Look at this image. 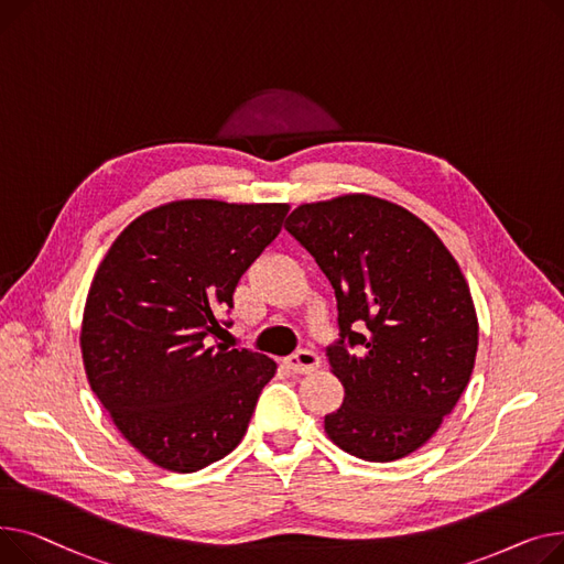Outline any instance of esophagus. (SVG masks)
<instances>
[{"label":"esophagus","instance_id":"obj_1","mask_svg":"<svg viewBox=\"0 0 564 564\" xmlns=\"http://www.w3.org/2000/svg\"><path fill=\"white\" fill-rule=\"evenodd\" d=\"M284 364H286V369L293 371V373H312V371L318 369L321 359H318V355H316L314 350L303 348V350H297V352L289 355V357L284 359Z\"/></svg>","mask_w":564,"mask_h":564}]
</instances>
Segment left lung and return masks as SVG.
Here are the masks:
<instances>
[{"label": "left lung", "mask_w": 564, "mask_h": 564, "mask_svg": "<svg viewBox=\"0 0 564 564\" xmlns=\"http://www.w3.org/2000/svg\"><path fill=\"white\" fill-rule=\"evenodd\" d=\"M286 231L335 289L327 346L344 403L325 433L367 462H393L437 433L469 384L478 316L442 239L412 212L367 193L301 205Z\"/></svg>", "instance_id": "obj_1"}]
</instances>
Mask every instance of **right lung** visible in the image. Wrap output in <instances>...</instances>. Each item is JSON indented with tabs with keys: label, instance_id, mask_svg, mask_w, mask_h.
<instances>
[{
	"label": "right lung",
	"instance_id": "add662e5",
	"mask_svg": "<svg viewBox=\"0 0 564 564\" xmlns=\"http://www.w3.org/2000/svg\"><path fill=\"white\" fill-rule=\"evenodd\" d=\"M289 205L177 200L129 223L93 278L82 355L122 437L191 474L235 451L275 361L212 346L218 312L282 229ZM229 327V321H223Z\"/></svg>",
	"mask_w": 564,
	"mask_h": 564
}]
</instances>
